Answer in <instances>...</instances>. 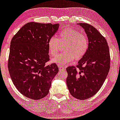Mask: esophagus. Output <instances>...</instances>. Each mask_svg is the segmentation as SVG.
I'll return each instance as SVG.
<instances>
[{"label": "esophagus", "instance_id": "esophagus-1", "mask_svg": "<svg viewBox=\"0 0 120 120\" xmlns=\"http://www.w3.org/2000/svg\"><path fill=\"white\" fill-rule=\"evenodd\" d=\"M58 67H59V70H63V69H65V67H63V66H61V65H58Z\"/></svg>", "mask_w": 120, "mask_h": 120}]
</instances>
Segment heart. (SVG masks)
Wrapping results in <instances>:
<instances>
[{"mask_svg":"<svg viewBox=\"0 0 120 120\" xmlns=\"http://www.w3.org/2000/svg\"><path fill=\"white\" fill-rule=\"evenodd\" d=\"M59 42L66 43L64 46L63 53L58 54L52 62L58 65H65L67 63L82 59L87 52L89 47V41L86 36L77 30L67 28L59 33L58 39L52 37L48 41L49 53L54 56L59 49Z\"/></svg>","mask_w":120,"mask_h":120,"instance_id":"heart-1","label":"heart"}]
</instances>
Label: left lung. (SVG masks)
Segmentation results:
<instances>
[{
	"instance_id": "1",
	"label": "left lung",
	"mask_w": 120,
	"mask_h": 120,
	"mask_svg": "<svg viewBox=\"0 0 120 120\" xmlns=\"http://www.w3.org/2000/svg\"><path fill=\"white\" fill-rule=\"evenodd\" d=\"M77 24L86 34L89 47L77 67L67 68V85L71 95L82 100L94 96L102 86L110 69V54L106 39L96 29L87 23Z\"/></svg>"
}]
</instances>
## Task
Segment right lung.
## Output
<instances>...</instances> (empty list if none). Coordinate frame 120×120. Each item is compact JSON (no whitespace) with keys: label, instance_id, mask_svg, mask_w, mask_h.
<instances>
[{"label":"right lung","instance_id":"right-lung-1","mask_svg":"<svg viewBox=\"0 0 120 120\" xmlns=\"http://www.w3.org/2000/svg\"><path fill=\"white\" fill-rule=\"evenodd\" d=\"M59 24L30 22L23 26L11 41L9 73L16 88L33 100L44 98L59 69L49 60L48 41L57 32Z\"/></svg>","mask_w":120,"mask_h":120}]
</instances>
